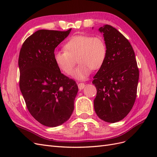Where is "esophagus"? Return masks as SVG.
Here are the masks:
<instances>
[{
    "mask_svg": "<svg viewBox=\"0 0 157 157\" xmlns=\"http://www.w3.org/2000/svg\"><path fill=\"white\" fill-rule=\"evenodd\" d=\"M85 87V84L84 83H79L78 84V88L79 90H83Z\"/></svg>",
    "mask_w": 157,
    "mask_h": 157,
    "instance_id": "34e87169",
    "label": "esophagus"
}]
</instances>
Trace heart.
Here are the masks:
<instances>
[{"label":"heart","mask_w":157,"mask_h":157,"mask_svg":"<svg viewBox=\"0 0 157 157\" xmlns=\"http://www.w3.org/2000/svg\"><path fill=\"white\" fill-rule=\"evenodd\" d=\"M64 51H55L53 59L56 66L67 75H71L76 58L79 64L73 76L83 80L88 78L92 69L101 68L104 63L107 49L101 36L77 35L72 36L63 46Z\"/></svg>","instance_id":"b5f03b06"}]
</instances>
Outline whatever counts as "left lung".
Segmentation results:
<instances>
[{
  "label": "left lung",
  "instance_id": "8db88e82",
  "mask_svg": "<svg viewBox=\"0 0 157 157\" xmlns=\"http://www.w3.org/2000/svg\"><path fill=\"white\" fill-rule=\"evenodd\" d=\"M98 30L103 34L107 54L92 81L97 90L94 111L103 121L115 123L125 117L134 105L139 70L134 50L124 36L109 25Z\"/></svg>",
  "mask_w": 157,
  "mask_h": 157
}]
</instances>
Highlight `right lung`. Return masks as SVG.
Listing matches in <instances>:
<instances>
[{"mask_svg":"<svg viewBox=\"0 0 157 157\" xmlns=\"http://www.w3.org/2000/svg\"><path fill=\"white\" fill-rule=\"evenodd\" d=\"M71 30H38L20 50L19 88L29 112L45 126L62 125L74 109L78 85L61 73L53 59L55 48Z\"/></svg>","mask_w":157,"mask_h":157,"instance_id":"obj_1","label":"right lung"}]
</instances>
